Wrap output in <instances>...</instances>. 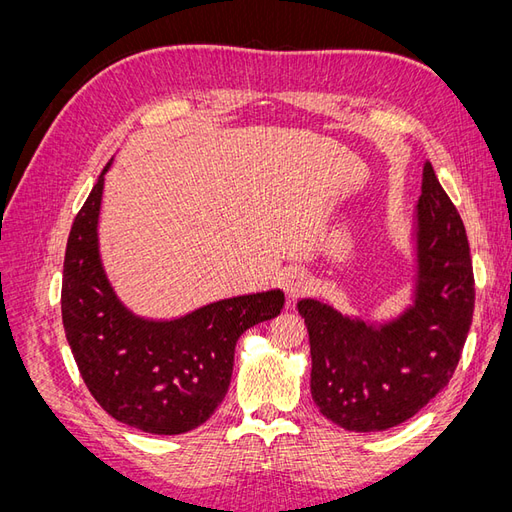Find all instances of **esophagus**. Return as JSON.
Returning <instances> with one entry per match:
<instances>
[{"mask_svg":"<svg viewBox=\"0 0 512 512\" xmlns=\"http://www.w3.org/2000/svg\"><path fill=\"white\" fill-rule=\"evenodd\" d=\"M284 290L288 294V299H299L312 290V280H309L307 273L303 271H290L284 277Z\"/></svg>","mask_w":512,"mask_h":512,"instance_id":"34e87169","label":"esophagus"}]
</instances>
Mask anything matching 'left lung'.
Listing matches in <instances>:
<instances>
[{"instance_id": "8db88e82", "label": "left lung", "mask_w": 512, "mask_h": 512, "mask_svg": "<svg viewBox=\"0 0 512 512\" xmlns=\"http://www.w3.org/2000/svg\"><path fill=\"white\" fill-rule=\"evenodd\" d=\"M418 284L408 312L367 327L316 299L299 301L312 348V397L348 431L408 421L453 378L474 314L466 226L427 162L416 207Z\"/></svg>"}]
</instances>
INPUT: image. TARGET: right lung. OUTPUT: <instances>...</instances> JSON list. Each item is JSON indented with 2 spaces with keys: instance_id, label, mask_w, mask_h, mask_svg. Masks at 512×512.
I'll use <instances>...</instances> for the list:
<instances>
[{
  "instance_id": "obj_1",
  "label": "right lung",
  "mask_w": 512,
  "mask_h": 512,
  "mask_svg": "<svg viewBox=\"0 0 512 512\" xmlns=\"http://www.w3.org/2000/svg\"><path fill=\"white\" fill-rule=\"evenodd\" d=\"M70 228L61 320L83 382L98 404L147 433L177 436L203 425L228 391L243 331L275 318L284 292L243 294L170 322L143 320L119 303L98 254L104 173Z\"/></svg>"
}]
</instances>
